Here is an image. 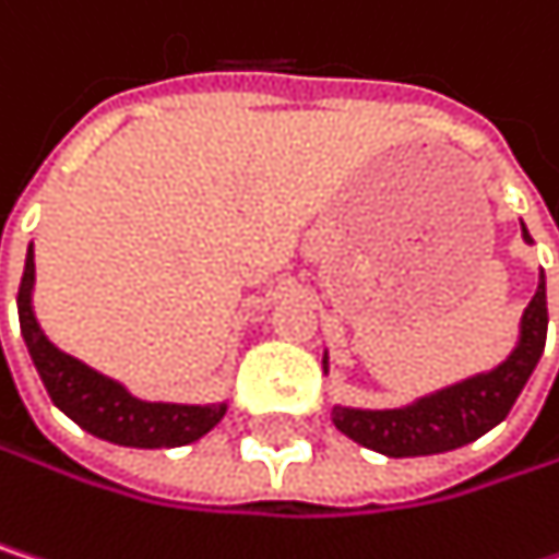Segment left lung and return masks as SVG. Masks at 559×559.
<instances>
[{
	"label": "left lung",
	"instance_id": "8db88e82",
	"mask_svg": "<svg viewBox=\"0 0 559 559\" xmlns=\"http://www.w3.org/2000/svg\"><path fill=\"white\" fill-rule=\"evenodd\" d=\"M524 242H531L524 223H521ZM547 343V284L540 272V284L521 317V336L518 346L502 366L492 372H479L473 379H463L450 389L424 394L404 407L389 411H362V407H343L333 404V424L340 433L356 440L366 450L385 453V456H430L447 453L456 447H466L489 433L496 424H502L518 401L521 389L527 385L540 353ZM330 369L323 356V372Z\"/></svg>",
	"mask_w": 559,
	"mask_h": 559
}]
</instances>
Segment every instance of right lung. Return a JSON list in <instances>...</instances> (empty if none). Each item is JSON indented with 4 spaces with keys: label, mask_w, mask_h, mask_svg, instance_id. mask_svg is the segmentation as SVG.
<instances>
[{
    "label": "right lung",
    "mask_w": 559,
    "mask_h": 559,
    "mask_svg": "<svg viewBox=\"0 0 559 559\" xmlns=\"http://www.w3.org/2000/svg\"><path fill=\"white\" fill-rule=\"evenodd\" d=\"M35 246H28L25 255V275L19 287V323L28 346V356L45 382L57 407L80 424L86 433L119 443V447H187L210 433L223 414L226 401L219 404H168V401H142L116 379L90 369L86 362L60 353L55 343L45 336L35 307Z\"/></svg>",
    "instance_id": "add662e5"
}]
</instances>
